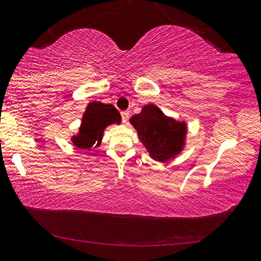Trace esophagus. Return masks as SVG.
<instances>
[{
	"label": "esophagus",
	"instance_id": "esophagus-1",
	"mask_svg": "<svg viewBox=\"0 0 261 261\" xmlns=\"http://www.w3.org/2000/svg\"><path fill=\"white\" fill-rule=\"evenodd\" d=\"M121 118H122V122L126 123L128 118H129V111H122L121 112Z\"/></svg>",
	"mask_w": 261,
	"mask_h": 261
}]
</instances>
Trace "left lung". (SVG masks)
Here are the masks:
<instances>
[{
	"label": "left lung",
	"instance_id": "1",
	"mask_svg": "<svg viewBox=\"0 0 261 261\" xmlns=\"http://www.w3.org/2000/svg\"><path fill=\"white\" fill-rule=\"evenodd\" d=\"M129 122L153 161L167 163L184 151L188 133L187 122L166 116L157 105H144Z\"/></svg>",
	"mask_w": 261,
	"mask_h": 261
}]
</instances>
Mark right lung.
<instances>
[{"instance_id": "right-lung-1", "label": "right lung", "mask_w": 261, "mask_h": 261, "mask_svg": "<svg viewBox=\"0 0 261 261\" xmlns=\"http://www.w3.org/2000/svg\"><path fill=\"white\" fill-rule=\"evenodd\" d=\"M121 116L112 104L93 100L87 105L82 114L81 125L75 135L71 136L72 143L82 150L98 148L103 140L104 129L113 123H120Z\"/></svg>"}]
</instances>
